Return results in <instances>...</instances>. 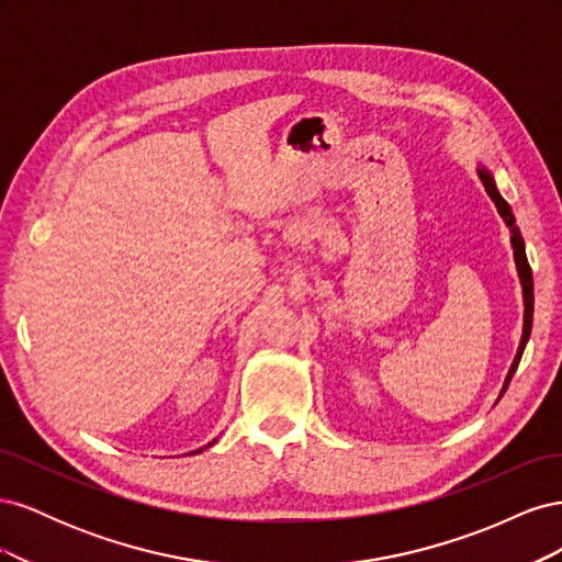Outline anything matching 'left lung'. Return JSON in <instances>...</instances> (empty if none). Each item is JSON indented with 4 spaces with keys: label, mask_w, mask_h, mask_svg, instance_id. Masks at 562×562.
I'll return each instance as SVG.
<instances>
[{
    "label": "left lung",
    "mask_w": 562,
    "mask_h": 562,
    "mask_svg": "<svg viewBox=\"0 0 562 562\" xmlns=\"http://www.w3.org/2000/svg\"><path fill=\"white\" fill-rule=\"evenodd\" d=\"M479 176L483 180V187L485 192L490 194V199L495 201V206L499 211V215L504 217L506 227L512 229V246H514V258H516V267H518V277H520V283H522V297H525V323H522V337H520V347H518V353L516 359L512 363V370H508L506 375V382H504V389H502V396L504 391L508 386V382H512L514 372L520 363V356H522V349L527 345V337H530V330H532V310H535V285H532V269H530V262H527V255H525V244H522V236H520V229L516 225V217L512 213V206L502 199V194L497 192V184L495 180H492L490 171H485V168H479Z\"/></svg>",
    "instance_id": "1"
}]
</instances>
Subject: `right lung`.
Wrapping results in <instances>:
<instances>
[{"mask_svg": "<svg viewBox=\"0 0 562 562\" xmlns=\"http://www.w3.org/2000/svg\"><path fill=\"white\" fill-rule=\"evenodd\" d=\"M213 443H215V440H213ZM213 443H209V446H213ZM199 452H201V450H199Z\"/></svg>", "mask_w": 562, "mask_h": 562, "instance_id": "obj_1", "label": "right lung"}]
</instances>
